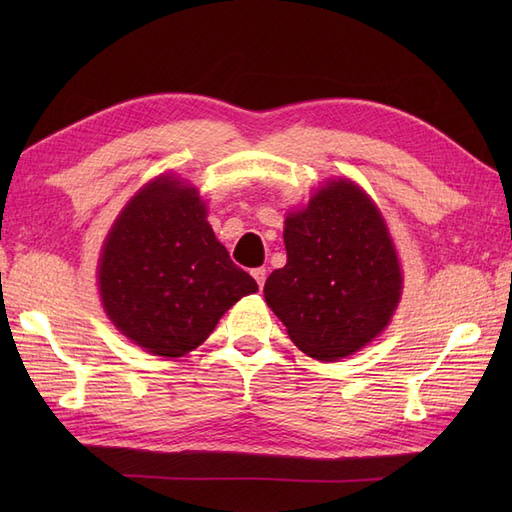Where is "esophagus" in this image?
I'll list each match as a JSON object with an SVG mask.
<instances>
[{
  "label": "esophagus",
  "instance_id": "34e87169",
  "mask_svg": "<svg viewBox=\"0 0 512 512\" xmlns=\"http://www.w3.org/2000/svg\"><path fill=\"white\" fill-rule=\"evenodd\" d=\"M252 275H254V280H256V284H258V288L262 290V286H265V282H267V269H265V267H258V269L252 271Z\"/></svg>",
  "mask_w": 512,
  "mask_h": 512
}]
</instances>
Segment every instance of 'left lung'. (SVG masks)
<instances>
[{
  "mask_svg": "<svg viewBox=\"0 0 512 512\" xmlns=\"http://www.w3.org/2000/svg\"><path fill=\"white\" fill-rule=\"evenodd\" d=\"M286 267L265 299L299 350L337 361L378 337L397 309L401 269L389 228L359 185L320 188L284 222Z\"/></svg>",
  "mask_w": 512,
  "mask_h": 512,
  "instance_id": "obj_1",
  "label": "left lung"
}]
</instances>
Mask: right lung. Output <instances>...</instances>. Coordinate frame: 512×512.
<instances>
[{
    "label": "right lung",
    "mask_w": 512,
    "mask_h": 512,
    "mask_svg": "<svg viewBox=\"0 0 512 512\" xmlns=\"http://www.w3.org/2000/svg\"><path fill=\"white\" fill-rule=\"evenodd\" d=\"M98 286L115 327L168 359L203 344L232 305L258 290L215 239L198 190L168 175L119 213L102 247Z\"/></svg>",
    "instance_id": "1"
}]
</instances>
